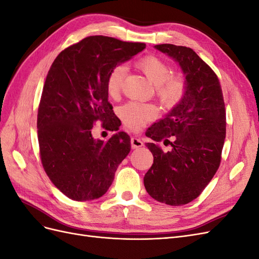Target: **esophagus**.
<instances>
[{
    "label": "esophagus",
    "instance_id": "1",
    "mask_svg": "<svg viewBox=\"0 0 259 259\" xmlns=\"http://www.w3.org/2000/svg\"><path fill=\"white\" fill-rule=\"evenodd\" d=\"M131 146H132L133 149H137V148L143 147L144 143L137 137H132L131 138Z\"/></svg>",
    "mask_w": 259,
    "mask_h": 259
}]
</instances>
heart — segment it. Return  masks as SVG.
I'll use <instances>...</instances> for the list:
<instances>
[{"label":"heart","instance_id":"b5f03b06","mask_svg":"<svg viewBox=\"0 0 259 259\" xmlns=\"http://www.w3.org/2000/svg\"><path fill=\"white\" fill-rule=\"evenodd\" d=\"M136 67L154 85L155 96L167 108L175 107L184 99L187 93V81L182 73H171L170 66L165 60L154 55H148L136 61ZM126 68L117 65L111 69L107 77V92L111 97H117L123 89ZM159 110L154 104L131 101L120 110L121 119L131 131H139L158 116Z\"/></svg>","mask_w":259,"mask_h":259}]
</instances>
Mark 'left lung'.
Returning a JSON list of instances; mask_svg holds the SVG:
<instances>
[{"mask_svg":"<svg viewBox=\"0 0 259 259\" xmlns=\"http://www.w3.org/2000/svg\"><path fill=\"white\" fill-rule=\"evenodd\" d=\"M179 62L186 74L184 99L163 120L148 128L147 143L153 164L144 177L147 192L168 205H185L197 199L217 171L226 138V108L218 76L192 49L155 45ZM176 137L173 143L168 138ZM165 139L172 150L163 153Z\"/></svg>","mask_w":259,"mask_h":259,"instance_id":"8db88e82","label":"left lung"}]
</instances>
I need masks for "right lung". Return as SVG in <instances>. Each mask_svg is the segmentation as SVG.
<instances>
[{"label": "right lung", "instance_id": "obj_1", "mask_svg": "<svg viewBox=\"0 0 259 259\" xmlns=\"http://www.w3.org/2000/svg\"><path fill=\"white\" fill-rule=\"evenodd\" d=\"M145 48V43L92 35L68 46L52 64L37 109V138L45 173L69 199L104 195L128 154L126 133L105 143L93 138L92 128L98 121L109 131L119 128L108 103L107 77Z\"/></svg>", "mask_w": 259, "mask_h": 259}]
</instances>
